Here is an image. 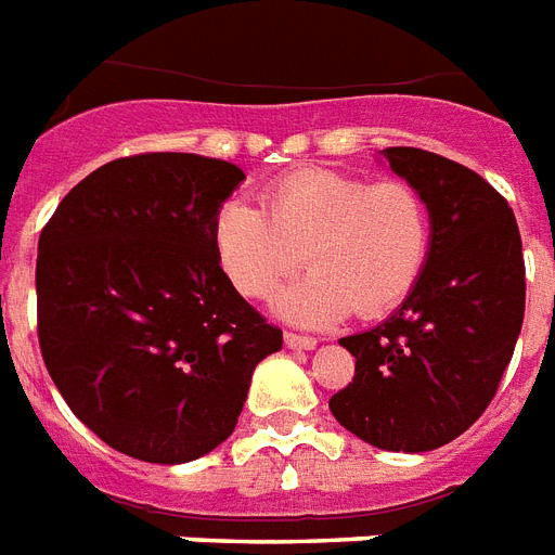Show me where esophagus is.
Returning <instances> with one entry per match:
<instances>
[{
  "label": "esophagus",
  "instance_id": "esophagus-1",
  "mask_svg": "<svg viewBox=\"0 0 555 555\" xmlns=\"http://www.w3.org/2000/svg\"><path fill=\"white\" fill-rule=\"evenodd\" d=\"M285 345L291 350H313L319 345L313 336H299V333H285Z\"/></svg>",
  "mask_w": 555,
  "mask_h": 555
}]
</instances>
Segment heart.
<instances>
[{"label": "heart", "instance_id": "heart-1", "mask_svg": "<svg viewBox=\"0 0 555 555\" xmlns=\"http://www.w3.org/2000/svg\"><path fill=\"white\" fill-rule=\"evenodd\" d=\"M216 262L247 299H264L293 270L310 273L279 293L282 319L322 327L356 310L382 317L408 299L430 250V216L408 182H367L305 168L264 184L262 207L233 196L210 228Z\"/></svg>", "mask_w": 555, "mask_h": 555}]
</instances>
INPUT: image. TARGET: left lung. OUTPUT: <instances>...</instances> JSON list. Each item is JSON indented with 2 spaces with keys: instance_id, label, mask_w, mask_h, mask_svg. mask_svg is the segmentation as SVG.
<instances>
[{
  "instance_id": "1",
  "label": "left lung",
  "mask_w": 555,
  "mask_h": 555,
  "mask_svg": "<svg viewBox=\"0 0 555 555\" xmlns=\"http://www.w3.org/2000/svg\"><path fill=\"white\" fill-rule=\"evenodd\" d=\"M379 153L422 193L430 250L385 322L339 339L356 376L331 413L373 448L425 453L465 434L511 364L525 319L521 236L511 205L465 165L418 147Z\"/></svg>"
}]
</instances>
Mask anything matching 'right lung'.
I'll use <instances>...</instances> for the list:
<instances>
[{
  "label": "right lung",
  "mask_w": 555,
  "mask_h": 555,
  "mask_svg": "<svg viewBox=\"0 0 555 555\" xmlns=\"http://www.w3.org/2000/svg\"><path fill=\"white\" fill-rule=\"evenodd\" d=\"M245 170L142 153L85 176L39 236V348L76 418L125 456L182 465L238 422L282 348L216 262L210 228Z\"/></svg>",
  "instance_id": "add662e5"
}]
</instances>
